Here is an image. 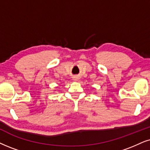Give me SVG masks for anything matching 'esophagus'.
Instances as JSON below:
<instances>
[{"label": "esophagus", "mask_w": 150, "mask_h": 150, "mask_svg": "<svg viewBox=\"0 0 150 150\" xmlns=\"http://www.w3.org/2000/svg\"><path fill=\"white\" fill-rule=\"evenodd\" d=\"M73 78H74V80H76V78H75V77H73Z\"/></svg>", "instance_id": "obj_1"}]
</instances>
